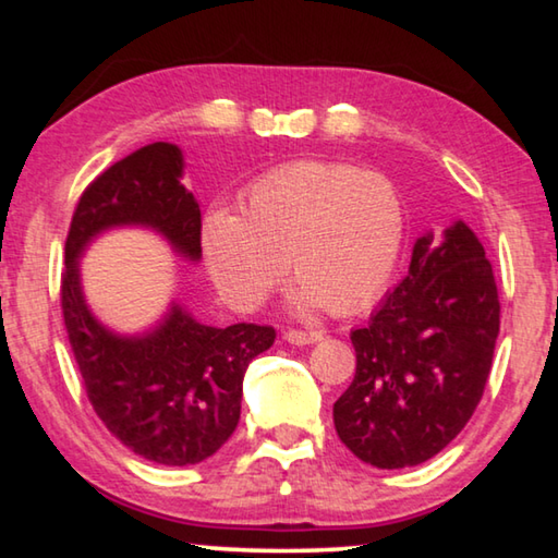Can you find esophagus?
Segmentation results:
<instances>
[{"instance_id": "esophagus-1", "label": "esophagus", "mask_w": 558, "mask_h": 558, "mask_svg": "<svg viewBox=\"0 0 558 558\" xmlns=\"http://www.w3.org/2000/svg\"><path fill=\"white\" fill-rule=\"evenodd\" d=\"M323 339V332H305V329H288L286 332V342L295 344V347H307V344H315Z\"/></svg>"}]
</instances>
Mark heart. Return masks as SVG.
<instances>
[{
    "label": "heart",
    "mask_w": 558,
    "mask_h": 558,
    "mask_svg": "<svg viewBox=\"0 0 558 558\" xmlns=\"http://www.w3.org/2000/svg\"><path fill=\"white\" fill-rule=\"evenodd\" d=\"M403 245V202L389 177L300 159L245 189L241 216H204L202 248L221 298L235 310L266 300L290 268V305L344 315L389 286Z\"/></svg>",
    "instance_id": "1"
}]
</instances>
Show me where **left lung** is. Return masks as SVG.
<instances>
[{
    "label": "left lung",
    "mask_w": 558,
    "mask_h": 558,
    "mask_svg": "<svg viewBox=\"0 0 558 558\" xmlns=\"http://www.w3.org/2000/svg\"><path fill=\"white\" fill-rule=\"evenodd\" d=\"M497 335L493 266L470 226L418 235L409 276L349 335L356 374L332 411L339 440L381 470L438 456L483 399Z\"/></svg>",
    "instance_id": "1"
}]
</instances>
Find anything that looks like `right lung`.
<instances>
[{
	"instance_id": "obj_1",
	"label": "right lung",
	"mask_w": 558,
	"mask_h": 558,
	"mask_svg": "<svg viewBox=\"0 0 558 558\" xmlns=\"http://www.w3.org/2000/svg\"><path fill=\"white\" fill-rule=\"evenodd\" d=\"M182 174L172 143L140 147L106 169L75 206L61 280L65 332L93 411L122 446L159 465H196L231 438L243 374L276 342L272 327L204 325L179 300L140 335L116 332L88 307L81 258L100 233L147 229L184 260L202 258V211Z\"/></svg>"
}]
</instances>
